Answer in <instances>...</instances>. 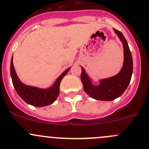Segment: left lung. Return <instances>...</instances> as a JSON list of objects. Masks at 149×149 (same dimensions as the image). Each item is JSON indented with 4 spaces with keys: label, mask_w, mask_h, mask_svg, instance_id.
<instances>
[{
    "label": "left lung",
    "mask_w": 149,
    "mask_h": 149,
    "mask_svg": "<svg viewBox=\"0 0 149 149\" xmlns=\"http://www.w3.org/2000/svg\"><path fill=\"white\" fill-rule=\"evenodd\" d=\"M122 42L124 48V63L121 71L116 76L100 80V84L95 86L83 67L81 79L83 89L90 97L97 100L111 101L122 95L130 84L133 71V61L130 47L122 33L113 29Z\"/></svg>",
    "instance_id": "left-lung-1"
}]
</instances>
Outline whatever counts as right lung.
<instances>
[{"label":"right lung","instance_id":"1","mask_svg":"<svg viewBox=\"0 0 149 149\" xmlns=\"http://www.w3.org/2000/svg\"><path fill=\"white\" fill-rule=\"evenodd\" d=\"M71 68L63 72L54 83L52 87L46 89L29 86L21 82L15 70L13 56L10 62V75L13 84L16 92L25 102L35 107H45L52 104L56 100L59 94V86L61 80L66 75Z\"/></svg>","mask_w":149,"mask_h":149}]
</instances>
